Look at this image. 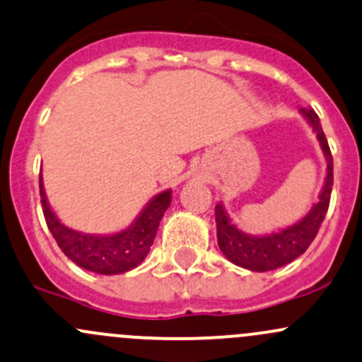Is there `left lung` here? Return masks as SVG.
<instances>
[{
    "mask_svg": "<svg viewBox=\"0 0 362 362\" xmlns=\"http://www.w3.org/2000/svg\"><path fill=\"white\" fill-rule=\"evenodd\" d=\"M300 114L309 121L312 130L319 140L322 154L326 159V178L322 185L319 201L310 208L303 218L293 223L290 227L271 232L264 235H253L248 232H243L230 222L226 208L222 203L215 206L216 220V239L222 253L232 264L239 265L243 269H248L253 272H267L279 269L283 265L298 258L310 246L314 238L317 235L319 227L325 220L326 211L329 206V197H332L333 187V156L329 151L328 140L325 132L319 124V117L312 109H300Z\"/></svg>",
    "mask_w": 362,
    "mask_h": 362,
    "instance_id": "left-lung-1",
    "label": "left lung"
}]
</instances>
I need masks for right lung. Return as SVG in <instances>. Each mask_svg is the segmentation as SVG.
Wrapping results in <instances>:
<instances>
[{"label": "right lung", "instance_id": "add662e5", "mask_svg": "<svg viewBox=\"0 0 362 362\" xmlns=\"http://www.w3.org/2000/svg\"><path fill=\"white\" fill-rule=\"evenodd\" d=\"M40 196L43 215L59 248L76 265L95 274H124L139 267L151 251L163 215L171 204V191L156 194L140 215L127 227L114 234H83L64 226L48 204L43 178L40 177Z\"/></svg>", "mask_w": 362, "mask_h": 362}]
</instances>
